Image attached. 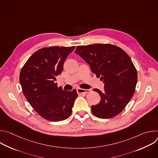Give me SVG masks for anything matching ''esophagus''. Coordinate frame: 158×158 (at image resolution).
<instances>
[{"label": "esophagus", "mask_w": 158, "mask_h": 158, "mask_svg": "<svg viewBox=\"0 0 158 158\" xmlns=\"http://www.w3.org/2000/svg\"><path fill=\"white\" fill-rule=\"evenodd\" d=\"M90 92H91V90L90 89H81V88H78L77 89V93L79 95L87 94Z\"/></svg>", "instance_id": "34e87169"}]
</instances>
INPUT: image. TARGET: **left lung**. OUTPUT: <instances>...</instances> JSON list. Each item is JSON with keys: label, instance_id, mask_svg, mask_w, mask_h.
<instances>
[{"label": "left lung", "instance_id": "obj_1", "mask_svg": "<svg viewBox=\"0 0 158 158\" xmlns=\"http://www.w3.org/2000/svg\"><path fill=\"white\" fill-rule=\"evenodd\" d=\"M75 53L91 67L93 73L104 83L99 104L92 106L93 114L101 119L113 118L124 109L136 89L138 74L130 57L120 48L105 44L77 46Z\"/></svg>", "mask_w": 158, "mask_h": 158}]
</instances>
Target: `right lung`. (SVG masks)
Segmentation results:
<instances>
[{"label":"right lung","instance_id":"obj_1","mask_svg":"<svg viewBox=\"0 0 158 158\" xmlns=\"http://www.w3.org/2000/svg\"><path fill=\"white\" fill-rule=\"evenodd\" d=\"M76 47L42 48L22 67L19 76L22 92L33 109L44 119L57 122L68 118L78 94L76 89L64 91L55 83L64 61Z\"/></svg>","mask_w":158,"mask_h":158}]
</instances>
